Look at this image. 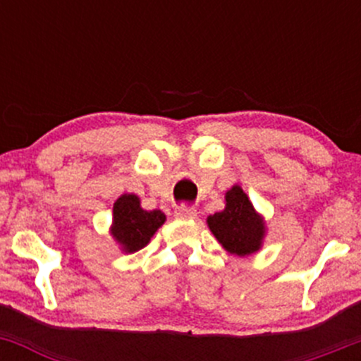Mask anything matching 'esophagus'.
Here are the masks:
<instances>
[{
	"instance_id": "obj_1",
	"label": "esophagus",
	"mask_w": 361,
	"mask_h": 361,
	"mask_svg": "<svg viewBox=\"0 0 361 361\" xmlns=\"http://www.w3.org/2000/svg\"><path fill=\"white\" fill-rule=\"evenodd\" d=\"M175 215H176V219H183V221H192V219L197 217V210L192 209V207H178Z\"/></svg>"
}]
</instances>
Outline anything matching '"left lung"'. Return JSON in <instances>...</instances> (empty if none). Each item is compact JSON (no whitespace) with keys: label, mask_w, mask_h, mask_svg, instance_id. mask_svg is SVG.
I'll return each instance as SVG.
<instances>
[{"label":"left lung","mask_w":361,"mask_h":361,"mask_svg":"<svg viewBox=\"0 0 361 361\" xmlns=\"http://www.w3.org/2000/svg\"><path fill=\"white\" fill-rule=\"evenodd\" d=\"M207 226L221 246L231 255L250 256L261 250L267 222L239 185L226 192V207L207 217Z\"/></svg>","instance_id":"8db88e82"}]
</instances>
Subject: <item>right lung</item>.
I'll return each mask as SVG.
<instances>
[{
  "label": "right lung",
  "instance_id": "1",
  "mask_svg": "<svg viewBox=\"0 0 361 361\" xmlns=\"http://www.w3.org/2000/svg\"><path fill=\"white\" fill-rule=\"evenodd\" d=\"M164 222L166 215L161 210H144L137 195L123 193L114 204L110 234L122 252H135L147 246Z\"/></svg>",
  "mask_w": 361,
  "mask_h": 361
}]
</instances>
